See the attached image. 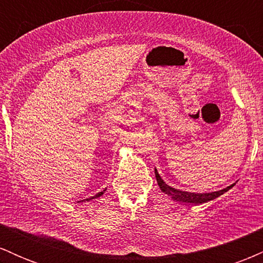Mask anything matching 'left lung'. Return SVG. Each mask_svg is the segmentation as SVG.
Masks as SVG:
<instances>
[{
  "instance_id": "obj_1",
  "label": "left lung",
  "mask_w": 263,
  "mask_h": 263,
  "mask_svg": "<svg viewBox=\"0 0 263 263\" xmlns=\"http://www.w3.org/2000/svg\"><path fill=\"white\" fill-rule=\"evenodd\" d=\"M156 173V179L157 183H158L159 188L163 193H165L167 195L173 199V200L180 201V203H188V204H203L206 203V201L214 200L220 195L224 194L225 192H228L229 189H231L234 186V184H231L230 186L228 188L218 190V192H211V193H190V192H184V190H179L176 188H172V186L165 184V182H163V179L161 178V176L158 174L157 170H155Z\"/></svg>"
}]
</instances>
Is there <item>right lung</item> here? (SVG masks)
<instances>
[{"mask_svg":"<svg viewBox=\"0 0 263 263\" xmlns=\"http://www.w3.org/2000/svg\"><path fill=\"white\" fill-rule=\"evenodd\" d=\"M105 190H106V189H104V190H102V192H100V193H98V194H96V195H93V197H91V198H89V199H85V200H87V201H89V200H91V199H96V198L101 197V195H102V194H104V193H105ZM83 201H84V200H83Z\"/></svg>","mask_w":263,"mask_h":263,"instance_id":"1","label":"right lung"}]
</instances>
